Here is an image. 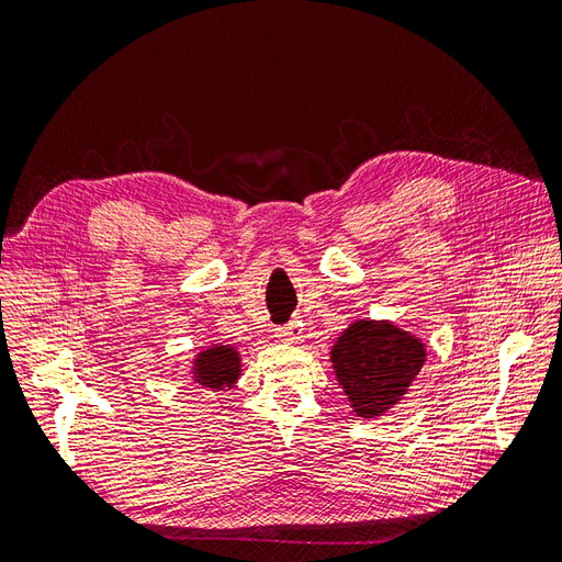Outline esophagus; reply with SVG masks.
<instances>
[{"instance_id": "esophagus-1", "label": "esophagus", "mask_w": 562, "mask_h": 562, "mask_svg": "<svg viewBox=\"0 0 562 562\" xmlns=\"http://www.w3.org/2000/svg\"><path fill=\"white\" fill-rule=\"evenodd\" d=\"M277 337L281 339V342L293 345V342H300L302 330H300L297 323H288V326H283V328H279V330H277Z\"/></svg>"}]
</instances>
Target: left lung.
<instances>
[{
    "label": "left lung",
    "instance_id": "1",
    "mask_svg": "<svg viewBox=\"0 0 562 562\" xmlns=\"http://www.w3.org/2000/svg\"><path fill=\"white\" fill-rule=\"evenodd\" d=\"M424 345L386 321H353L330 351L337 382L359 417L386 413L417 378Z\"/></svg>",
    "mask_w": 562,
    "mask_h": 562
}]
</instances>
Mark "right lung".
<instances>
[{"label": "right lung", "instance_id": "obj_1", "mask_svg": "<svg viewBox=\"0 0 562 562\" xmlns=\"http://www.w3.org/2000/svg\"><path fill=\"white\" fill-rule=\"evenodd\" d=\"M192 375L196 384L206 389H213V391L232 389L234 382L241 375L239 351L227 345H213L209 349H203L201 353H196Z\"/></svg>", "mask_w": 562, "mask_h": 562}]
</instances>
